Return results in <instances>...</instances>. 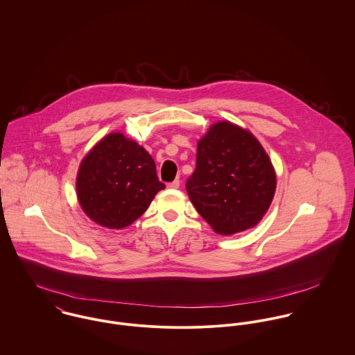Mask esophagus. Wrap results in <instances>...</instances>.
Returning a JSON list of instances; mask_svg holds the SVG:
<instances>
[{"label": "esophagus", "mask_w": 355, "mask_h": 355, "mask_svg": "<svg viewBox=\"0 0 355 355\" xmlns=\"http://www.w3.org/2000/svg\"><path fill=\"white\" fill-rule=\"evenodd\" d=\"M179 186H180V180H179V179H176V180H173L172 183H169V184H168V189L176 190V189H179Z\"/></svg>", "instance_id": "34e87169"}]
</instances>
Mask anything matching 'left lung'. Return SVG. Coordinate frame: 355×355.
I'll return each instance as SVG.
<instances>
[{
  "label": "left lung",
  "instance_id": "8db88e82",
  "mask_svg": "<svg viewBox=\"0 0 355 355\" xmlns=\"http://www.w3.org/2000/svg\"><path fill=\"white\" fill-rule=\"evenodd\" d=\"M186 190L213 231L230 236L262 220L275 196L276 172L249 130L218 121L198 141Z\"/></svg>",
  "mask_w": 355,
  "mask_h": 355
}]
</instances>
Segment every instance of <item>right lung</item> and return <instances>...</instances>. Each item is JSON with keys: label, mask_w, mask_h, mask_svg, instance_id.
Instances as JSON below:
<instances>
[{"label": "right lung", "mask_w": 355, "mask_h": 355, "mask_svg": "<svg viewBox=\"0 0 355 355\" xmlns=\"http://www.w3.org/2000/svg\"><path fill=\"white\" fill-rule=\"evenodd\" d=\"M165 184L152 155L121 132H110L85 155L76 176L80 207L98 225L121 230L139 218Z\"/></svg>", "instance_id": "1"}]
</instances>
